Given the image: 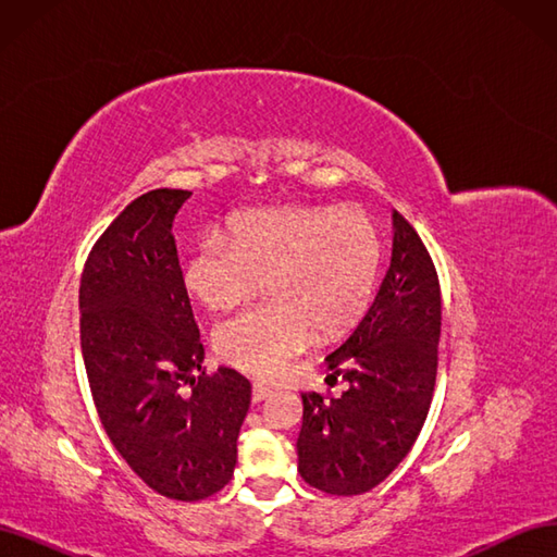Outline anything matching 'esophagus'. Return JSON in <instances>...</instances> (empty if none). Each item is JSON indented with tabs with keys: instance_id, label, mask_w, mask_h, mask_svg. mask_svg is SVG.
<instances>
[{
	"instance_id": "esophagus-1",
	"label": "esophagus",
	"mask_w": 557,
	"mask_h": 557,
	"mask_svg": "<svg viewBox=\"0 0 557 557\" xmlns=\"http://www.w3.org/2000/svg\"><path fill=\"white\" fill-rule=\"evenodd\" d=\"M269 395H272V391H269L267 385H262V383H252V401H262V399H267Z\"/></svg>"
}]
</instances>
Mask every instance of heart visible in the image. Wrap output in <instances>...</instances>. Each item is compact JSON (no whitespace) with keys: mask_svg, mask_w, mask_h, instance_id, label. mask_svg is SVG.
<instances>
[{"mask_svg":"<svg viewBox=\"0 0 557 557\" xmlns=\"http://www.w3.org/2000/svg\"><path fill=\"white\" fill-rule=\"evenodd\" d=\"M381 258L372 218L356 207H267L205 234L183 264L188 293L211 311L234 309L260 283L267 299L213 330L227 364L276 379L315 334L348 330L369 305Z\"/></svg>","mask_w":557,"mask_h":557,"instance_id":"heart-1","label":"heart"}]
</instances>
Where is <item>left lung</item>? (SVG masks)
Instances as JSON below:
<instances>
[{
    "label": "left lung",
    "mask_w": 557,
    "mask_h": 557,
    "mask_svg": "<svg viewBox=\"0 0 557 557\" xmlns=\"http://www.w3.org/2000/svg\"><path fill=\"white\" fill-rule=\"evenodd\" d=\"M442 290L418 232L393 213V258L348 339L325 358L342 397L301 393L299 474L327 495H362L393 474L430 411Z\"/></svg>",
    "instance_id": "left-lung-1"
}]
</instances>
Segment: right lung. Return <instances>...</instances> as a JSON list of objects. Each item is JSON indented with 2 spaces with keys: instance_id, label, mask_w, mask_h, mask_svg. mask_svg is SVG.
<instances>
[{
  "instance_id": "add662e5",
  "label": "right lung",
  "mask_w": 557,
  "mask_h": 557,
  "mask_svg": "<svg viewBox=\"0 0 557 557\" xmlns=\"http://www.w3.org/2000/svg\"><path fill=\"white\" fill-rule=\"evenodd\" d=\"M190 195L158 188L127 205L92 246L78 288L81 350L99 420L134 474L181 502L230 483L250 404L246 376L201 369L205 346L172 234Z\"/></svg>"
}]
</instances>
